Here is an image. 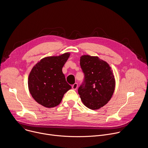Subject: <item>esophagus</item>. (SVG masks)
Listing matches in <instances>:
<instances>
[{
    "label": "esophagus",
    "mask_w": 148,
    "mask_h": 148,
    "mask_svg": "<svg viewBox=\"0 0 148 148\" xmlns=\"http://www.w3.org/2000/svg\"><path fill=\"white\" fill-rule=\"evenodd\" d=\"M78 87V84L77 83H74L73 85L72 86V88L74 90H76L77 88Z\"/></svg>",
    "instance_id": "34e87169"
}]
</instances>
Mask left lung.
<instances>
[{
  "label": "left lung",
  "mask_w": 148,
  "mask_h": 148,
  "mask_svg": "<svg viewBox=\"0 0 148 148\" xmlns=\"http://www.w3.org/2000/svg\"><path fill=\"white\" fill-rule=\"evenodd\" d=\"M80 66L84 73V83L78 92L87 108L98 110L111 99L115 87V79L111 67L97 56L83 55Z\"/></svg>",
  "instance_id": "left-lung-1"
}]
</instances>
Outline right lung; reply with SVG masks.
<instances>
[{
    "mask_svg": "<svg viewBox=\"0 0 148 148\" xmlns=\"http://www.w3.org/2000/svg\"><path fill=\"white\" fill-rule=\"evenodd\" d=\"M70 55V53H66L45 57L32 69L28 78L29 92L34 99L43 107H56L64 94L71 88L62 71Z\"/></svg>",
    "mask_w": 148,
    "mask_h": 148,
    "instance_id": "obj_1",
    "label": "right lung"
}]
</instances>
